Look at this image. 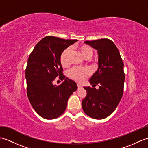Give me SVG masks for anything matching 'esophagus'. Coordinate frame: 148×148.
<instances>
[{
	"label": "esophagus",
	"instance_id": "esophagus-1",
	"mask_svg": "<svg viewBox=\"0 0 148 148\" xmlns=\"http://www.w3.org/2000/svg\"><path fill=\"white\" fill-rule=\"evenodd\" d=\"M77 88H78V90H79V89H80V88H82V86L80 85L79 84H77Z\"/></svg>",
	"mask_w": 148,
	"mask_h": 148
}]
</instances>
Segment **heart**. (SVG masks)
Returning <instances> with one entry per match:
<instances>
[{"label": "heart", "instance_id": "1", "mask_svg": "<svg viewBox=\"0 0 148 148\" xmlns=\"http://www.w3.org/2000/svg\"><path fill=\"white\" fill-rule=\"evenodd\" d=\"M79 49L83 57L90 59L93 55V49L89 45H83L79 47ZM71 48H67L63 51L60 56V62L63 67H66L69 65V55L71 53ZM91 72L87 68L74 67L71 69L68 72V76L71 79L78 83H82L88 77Z\"/></svg>", "mask_w": 148, "mask_h": 148}]
</instances>
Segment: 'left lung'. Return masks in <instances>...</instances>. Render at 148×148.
<instances>
[{"label": "left lung", "instance_id": "8db88e82", "mask_svg": "<svg viewBox=\"0 0 148 148\" xmlns=\"http://www.w3.org/2000/svg\"><path fill=\"white\" fill-rule=\"evenodd\" d=\"M84 43L97 50L99 69L90 79L93 87H84L87 94L82 101V108L90 117L101 119L114 111L123 93L125 73L117 47L109 39L86 40Z\"/></svg>", "mask_w": 148, "mask_h": 148}]
</instances>
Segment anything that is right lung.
Instances as JSON below:
<instances>
[{"label": "right lung", "mask_w": 148, "mask_h": 148, "mask_svg": "<svg viewBox=\"0 0 148 148\" xmlns=\"http://www.w3.org/2000/svg\"><path fill=\"white\" fill-rule=\"evenodd\" d=\"M77 41L47 36L37 44L28 59L25 69L27 94L32 108L42 118H58L65 111L67 100L77 88L76 83L63 74L60 62L61 53ZM57 77L65 81L53 86Z\"/></svg>", "instance_id": "obj_1"}]
</instances>
